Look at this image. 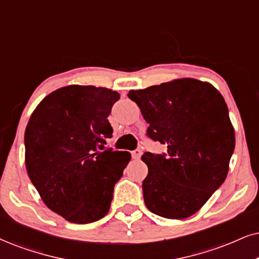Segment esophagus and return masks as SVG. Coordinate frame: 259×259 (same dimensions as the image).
I'll use <instances>...</instances> for the list:
<instances>
[{"mask_svg":"<svg viewBox=\"0 0 259 259\" xmlns=\"http://www.w3.org/2000/svg\"><path fill=\"white\" fill-rule=\"evenodd\" d=\"M142 154H143L142 150H140V149H136L135 151H132V157L135 158V159H139L140 156H142Z\"/></svg>","mask_w":259,"mask_h":259,"instance_id":"34e87169","label":"esophagus"}]
</instances>
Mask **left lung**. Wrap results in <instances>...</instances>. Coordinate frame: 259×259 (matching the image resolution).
<instances>
[{
  "label": "left lung",
  "instance_id": "1",
  "mask_svg": "<svg viewBox=\"0 0 259 259\" xmlns=\"http://www.w3.org/2000/svg\"><path fill=\"white\" fill-rule=\"evenodd\" d=\"M149 123L146 136L167 152H145V205L165 219H186L226 180L235 136L221 94L196 79H178L130 91Z\"/></svg>",
  "mask_w": 259,
  "mask_h": 259
}]
</instances>
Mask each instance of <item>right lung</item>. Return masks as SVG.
<instances>
[{
  "label": "right lung",
  "instance_id": "obj_1",
  "mask_svg": "<svg viewBox=\"0 0 259 259\" xmlns=\"http://www.w3.org/2000/svg\"><path fill=\"white\" fill-rule=\"evenodd\" d=\"M120 95L110 89L69 85L48 95L25 131V163L46 205L73 223L109 211L114 186L131 154L105 149L113 137L108 116Z\"/></svg>",
  "mask_w": 259,
  "mask_h": 259
}]
</instances>
